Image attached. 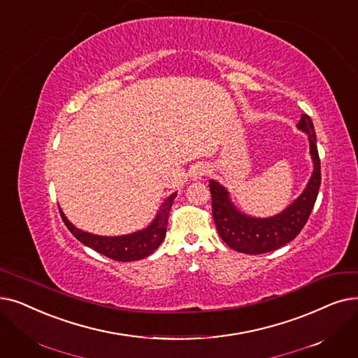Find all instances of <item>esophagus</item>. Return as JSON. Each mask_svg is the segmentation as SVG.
I'll return each mask as SVG.
<instances>
[{"label": "esophagus", "instance_id": "1", "mask_svg": "<svg viewBox=\"0 0 358 358\" xmlns=\"http://www.w3.org/2000/svg\"><path fill=\"white\" fill-rule=\"evenodd\" d=\"M208 173H209V168H208L206 165H203V164H199V165H196V166L192 169L190 177H192L193 180H200L201 177L206 176Z\"/></svg>", "mask_w": 358, "mask_h": 358}]
</instances>
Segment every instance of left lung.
I'll return each mask as SVG.
<instances>
[{"mask_svg":"<svg viewBox=\"0 0 358 358\" xmlns=\"http://www.w3.org/2000/svg\"><path fill=\"white\" fill-rule=\"evenodd\" d=\"M297 129L307 134L313 173L303 193L282 212L269 217L243 213L229 197V192L215 180H209L212 213L217 234L232 250L245 255H262L285 245L300 234L316 203L320 187V159L313 121L303 114Z\"/></svg>","mask_w":358,"mask_h":358,"instance_id":"8db88e82","label":"left lung"}]
</instances>
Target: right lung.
<instances>
[{"label": "right lung", "mask_w": 358, "mask_h": 358, "mask_svg": "<svg viewBox=\"0 0 358 358\" xmlns=\"http://www.w3.org/2000/svg\"><path fill=\"white\" fill-rule=\"evenodd\" d=\"M177 197V193H173L168 196L164 203L161 205L155 220L143 229L131 232V234L126 236H117V237H106V236H96L92 234V232L82 231L77 227H74L64 215V212L59 208V213L66 227L71 234L83 243L85 245L93 248L98 253L118 260V262H133V260H141L152 255L159 244L164 241L166 234V224H168V216L171 206L174 203V199Z\"/></svg>", "instance_id": "1"}]
</instances>
